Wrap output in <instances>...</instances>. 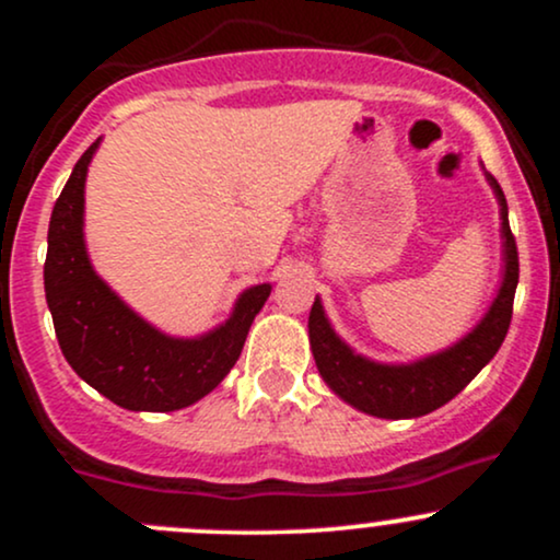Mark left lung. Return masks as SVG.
Returning <instances> with one entry per match:
<instances>
[{"label": "left lung", "mask_w": 560, "mask_h": 560, "mask_svg": "<svg viewBox=\"0 0 560 560\" xmlns=\"http://www.w3.org/2000/svg\"><path fill=\"white\" fill-rule=\"evenodd\" d=\"M487 182L492 184L494 195H498L500 218H503L505 279L490 313L458 345L410 365L371 363L355 355L334 334L320 302H313L307 329H311L313 358H316L320 376L342 400L355 405L363 413L378 416V419H416V416L432 413L440 405L453 400L492 361L494 352L503 345L513 316V294H516L518 284V249L516 236L508 226L503 189L490 173H487Z\"/></svg>", "instance_id": "left-lung-1"}]
</instances>
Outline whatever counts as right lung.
<instances>
[{"instance_id":"add662e5","label":"right lung","mask_w":560,"mask_h":560,"mask_svg":"<svg viewBox=\"0 0 560 560\" xmlns=\"http://www.w3.org/2000/svg\"><path fill=\"white\" fill-rule=\"evenodd\" d=\"M96 144L83 152L49 218L44 292L70 369L128 410H178L223 382L271 287L247 289L221 329L173 339L152 329L94 273L83 247V184Z\"/></svg>"}]
</instances>
